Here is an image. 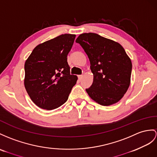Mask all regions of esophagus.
I'll return each instance as SVG.
<instances>
[{
    "label": "esophagus",
    "instance_id": "1",
    "mask_svg": "<svg viewBox=\"0 0 157 157\" xmlns=\"http://www.w3.org/2000/svg\"><path fill=\"white\" fill-rule=\"evenodd\" d=\"M78 79L80 80V81H81V80L82 78V75H78Z\"/></svg>",
    "mask_w": 157,
    "mask_h": 157
}]
</instances>
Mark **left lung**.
Instances as JSON below:
<instances>
[{"label":"left lung","instance_id":"8db88e82","mask_svg":"<svg viewBox=\"0 0 157 157\" xmlns=\"http://www.w3.org/2000/svg\"><path fill=\"white\" fill-rule=\"evenodd\" d=\"M76 43L89 57L94 78L86 93L95 102L109 106L119 101L131 82L132 63L123 47L96 33H83Z\"/></svg>","mask_w":157,"mask_h":157}]
</instances>
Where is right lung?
<instances>
[{
  "mask_svg": "<svg viewBox=\"0 0 157 157\" xmlns=\"http://www.w3.org/2000/svg\"><path fill=\"white\" fill-rule=\"evenodd\" d=\"M75 34H64L34 48L25 64V86L33 102L45 110L63 105L77 81L71 75L67 55Z\"/></svg>",
  "mask_w": 157,
  "mask_h": 157,
  "instance_id": "add662e5",
  "label": "right lung"
}]
</instances>
